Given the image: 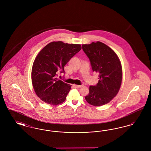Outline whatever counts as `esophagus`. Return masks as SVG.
Returning a JSON list of instances; mask_svg holds the SVG:
<instances>
[{
	"instance_id": "obj_1",
	"label": "esophagus",
	"mask_w": 151,
	"mask_h": 151,
	"mask_svg": "<svg viewBox=\"0 0 151 151\" xmlns=\"http://www.w3.org/2000/svg\"><path fill=\"white\" fill-rule=\"evenodd\" d=\"M73 86L75 87V88H81V87H82L83 86L82 85H75V84H74V85H73Z\"/></svg>"
}]
</instances>
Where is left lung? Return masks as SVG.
Segmentation results:
<instances>
[{
	"instance_id": "obj_1",
	"label": "left lung",
	"mask_w": 151,
	"mask_h": 151,
	"mask_svg": "<svg viewBox=\"0 0 151 151\" xmlns=\"http://www.w3.org/2000/svg\"><path fill=\"white\" fill-rule=\"evenodd\" d=\"M83 50L88 57L93 72L99 73V82L89 86L85 97L94 106L105 105L117 94L121 86L122 67L115 52L101 42L83 45Z\"/></svg>"
}]
</instances>
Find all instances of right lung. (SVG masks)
I'll return each mask as SVG.
<instances>
[{
	"label": "right lung",
	"mask_w": 151,
	"mask_h": 151,
	"mask_svg": "<svg viewBox=\"0 0 151 151\" xmlns=\"http://www.w3.org/2000/svg\"><path fill=\"white\" fill-rule=\"evenodd\" d=\"M79 44L52 42L37 56L32 70V81L37 96L52 105L63 102L71 86L58 79V73H65L64 67L81 50Z\"/></svg>",
	"instance_id": "1"
}]
</instances>
